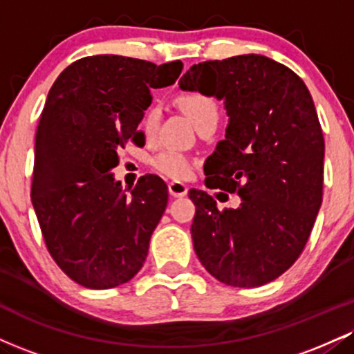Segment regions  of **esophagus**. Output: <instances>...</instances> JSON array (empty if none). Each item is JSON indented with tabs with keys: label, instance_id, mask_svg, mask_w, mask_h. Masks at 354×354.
Instances as JSON below:
<instances>
[{
	"label": "esophagus",
	"instance_id": "1",
	"mask_svg": "<svg viewBox=\"0 0 354 354\" xmlns=\"http://www.w3.org/2000/svg\"><path fill=\"white\" fill-rule=\"evenodd\" d=\"M168 191L173 198H183V196L188 194V186L181 181H171L168 185Z\"/></svg>",
	"mask_w": 354,
	"mask_h": 354
}]
</instances>
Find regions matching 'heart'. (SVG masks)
<instances>
[{"mask_svg": "<svg viewBox=\"0 0 354 354\" xmlns=\"http://www.w3.org/2000/svg\"><path fill=\"white\" fill-rule=\"evenodd\" d=\"M176 104L183 112L193 120L196 129H201L206 123H218L219 120V105L211 95L201 92H183L176 97ZM158 127V113L155 109H150L145 113L142 129L147 136L156 133ZM153 168L171 180H186L191 176L194 169V160L186 153L178 150H165L153 156Z\"/></svg>", "mask_w": 354, "mask_h": 354, "instance_id": "1", "label": "heart"}]
</instances>
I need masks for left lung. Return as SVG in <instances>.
<instances>
[{
  "instance_id": "1",
  "label": "left lung",
  "mask_w": 354,
  "mask_h": 354,
  "mask_svg": "<svg viewBox=\"0 0 354 354\" xmlns=\"http://www.w3.org/2000/svg\"><path fill=\"white\" fill-rule=\"evenodd\" d=\"M180 88L224 100L225 140L207 158L206 186L241 196L236 209L191 189L193 244L204 269L225 285L261 287L305 249L323 198L325 140L308 88L266 55L194 64Z\"/></svg>"
}]
</instances>
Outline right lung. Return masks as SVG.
<instances>
[{
    "mask_svg": "<svg viewBox=\"0 0 354 354\" xmlns=\"http://www.w3.org/2000/svg\"><path fill=\"white\" fill-rule=\"evenodd\" d=\"M183 62L88 55L61 72L36 131L31 201L49 254L74 282L113 288L138 274L168 204L155 174L127 194L112 168L150 107V88L176 82Z\"/></svg>",
    "mask_w": 354,
    "mask_h": 354,
    "instance_id": "1",
    "label": "right lung"
}]
</instances>
